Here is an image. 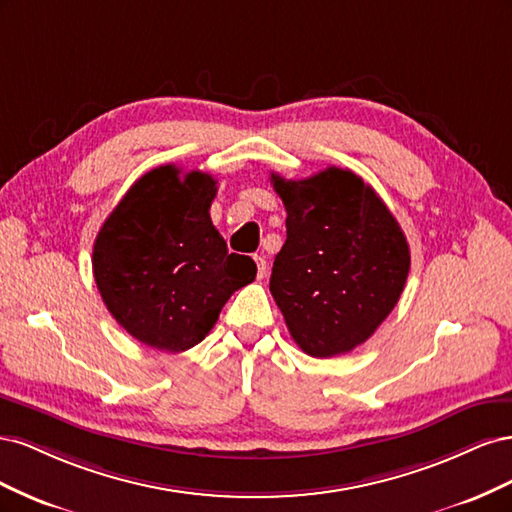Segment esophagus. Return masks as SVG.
Masks as SVG:
<instances>
[{
    "instance_id": "esophagus-1",
    "label": "esophagus",
    "mask_w": 512,
    "mask_h": 512,
    "mask_svg": "<svg viewBox=\"0 0 512 512\" xmlns=\"http://www.w3.org/2000/svg\"><path fill=\"white\" fill-rule=\"evenodd\" d=\"M256 260V277H258V280H265V277H267V260L265 258H260V256H256L254 258Z\"/></svg>"
}]
</instances>
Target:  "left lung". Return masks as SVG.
<instances>
[{"label": "left lung", "instance_id": "8db88e82", "mask_svg": "<svg viewBox=\"0 0 512 512\" xmlns=\"http://www.w3.org/2000/svg\"><path fill=\"white\" fill-rule=\"evenodd\" d=\"M271 183L288 218L269 290L303 352L346 354L374 335L404 292V230L352 170L329 166L301 181L271 173Z\"/></svg>", "mask_w": 512, "mask_h": 512}]
</instances>
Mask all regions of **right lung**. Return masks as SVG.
<instances>
[{"mask_svg":"<svg viewBox=\"0 0 512 512\" xmlns=\"http://www.w3.org/2000/svg\"><path fill=\"white\" fill-rule=\"evenodd\" d=\"M175 164L145 173L94 243V277L113 318L138 342L183 352L218 322L230 294L254 282L250 256L230 254L211 222L218 185Z\"/></svg>","mask_w":512,"mask_h":512,"instance_id":"right-lung-1","label":"right lung"}]
</instances>
